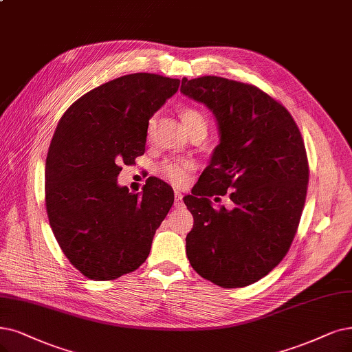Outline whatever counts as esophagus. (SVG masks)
<instances>
[{"mask_svg":"<svg viewBox=\"0 0 352 352\" xmlns=\"http://www.w3.org/2000/svg\"><path fill=\"white\" fill-rule=\"evenodd\" d=\"M174 197H175V207H179L181 204H183V203H181V200H183V194H181V191H178V190H175L174 191Z\"/></svg>","mask_w":352,"mask_h":352,"instance_id":"1","label":"esophagus"}]
</instances>
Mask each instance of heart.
Returning a JSON list of instances; mask_svg holds the SVG:
<instances>
[{
  "mask_svg": "<svg viewBox=\"0 0 352 352\" xmlns=\"http://www.w3.org/2000/svg\"><path fill=\"white\" fill-rule=\"evenodd\" d=\"M181 119H183V123L186 129L188 130V133L196 132V130H203V132H207V122L206 117L197 110L192 107H186L181 110ZM155 119H151L148 130L151 132L153 127ZM194 169V164L190 161H183V160H166L160 165V174L162 178H165L168 183H171L173 186H184L190 174Z\"/></svg>",
  "mask_w": 352,
  "mask_h": 352,
  "instance_id": "heart-1",
  "label": "heart"
}]
</instances>
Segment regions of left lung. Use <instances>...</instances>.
Listing matches in <instances>:
<instances>
[{"label":"left lung","instance_id":"left-lung-1","mask_svg":"<svg viewBox=\"0 0 352 352\" xmlns=\"http://www.w3.org/2000/svg\"><path fill=\"white\" fill-rule=\"evenodd\" d=\"M181 93L213 113L220 136L184 197L194 217L188 261L220 287H245L280 264L300 222L309 183L300 130L285 107L250 84L183 78ZM226 192L232 209L213 210L208 197Z\"/></svg>","mask_w":352,"mask_h":352}]
</instances>
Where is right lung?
Returning <instances> with one entry per match:
<instances>
[{
	"label": "right lung",
	"mask_w": 352,
	"mask_h": 352,
	"mask_svg": "<svg viewBox=\"0 0 352 352\" xmlns=\"http://www.w3.org/2000/svg\"><path fill=\"white\" fill-rule=\"evenodd\" d=\"M179 80L130 74L88 91L65 111L46 158V210L69 263L91 280L139 268L174 191L151 178L139 194L117 184L122 165L145 153L148 124Z\"/></svg>",
	"instance_id": "obj_1"
}]
</instances>
